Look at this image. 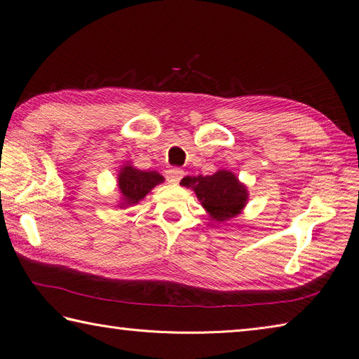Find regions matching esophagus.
I'll list each match as a JSON object with an SVG mask.
<instances>
[{
    "label": "esophagus",
    "mask_w": 359,
    "mask_h": 359,
    "mask_svg": "<svg viewBox=\"0 0 359 359\" xmlns=\"http://www.w3.org/2000/svg\"><path fill=\"white\" fill-rule=\"evenodd\" d=\"M166 181L170 184H178L181 181V178L184 177V170L180 168H170L165 172Z\"/></svg>",
    "instance_id": "esophagus-1"
}]
</instances>
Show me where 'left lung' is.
I'll return each mask as SVG.
<instances>
[{
	"mask_svg": "<svg viewBox=\"0 0 359 359\" xmlns=\"http://www.w3.org/2000/svg\"><path fill=\"white\" fill-rule=\"evenodd\" d=\"M181 184L194 190L203 208L217 222L229 220L240 214L247 202L245 186L227 170H219L206 177H186Z\"/></svg>",
	"mask_w": 359,
	"mask_h": 359,
	"instance_id": "1",
	"label": "left lung"
}]
</instances>
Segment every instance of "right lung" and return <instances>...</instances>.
<instances>
[{
  "label": "right lung",
  "instance_id": "add662e5",
  "mask_svg": "<svg viewBox=\"0 0 359 359\" xmlns=\"http://www.w3.org/2000/svg\"><path fill=\"white\" fill-rule=\"evenodd\" d=\"M163 178L160 173L156 170H139L132 166H126L118 175V184L119 190L123 193V205H132L137 203L140 199L147 196L149 190L156 187L157 184L163 182Z\"/></svg>",
  "mask_w": 359,
  "mask_h": 359
}]
</instances>
